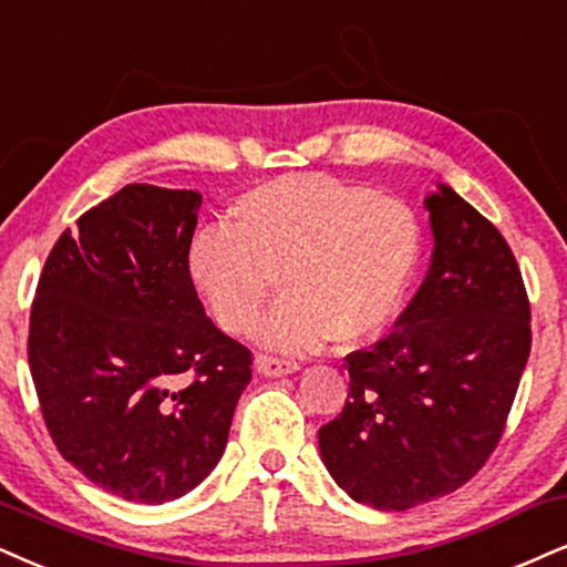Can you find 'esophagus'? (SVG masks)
<instances>
[{
  "label": "esophagus",
  "mask_w": 567,
  "mask_h": 567,
  "mask_svg": "<svg viewBox=\"0 0 567 567\" xmlns=\"http://www.w3.org/2000/svg\"><path fill=\"white\" fill-rule=\"evenodd\" d=\"M257 373L268 375V379H278V375H289L299 370L295 360H284V358H272V354H257L255 360Z\"/></svg>",
  "instance_id": "obj_1"
}]
</instances>
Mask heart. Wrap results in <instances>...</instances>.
I'll return each mask as SVG.
<instances>
[{
	"instance_id": "1",
	"label": "heart",
	"mask_w": 567,
	"mask_h": 567,
	"mask_svg": "<svg viewBox=\"0 0 567 567\" xmlns=\"http://www.w3.org/2000/svg\"><path fill=\"white\" fill-rule=\"evenodd\" d=\"M423 257V234L402 199L320 173L251 186L186 249V276L223 331L251 333L272 289L284 299L262 326L281 352L333 339L362 344L394 323Z\"/></svg>"
}]
</instances>
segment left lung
<instances>
[{
    "instance_id": "obj_1",
    "label": "left lung",
    "mask_w": 567,
    "mask_h": 567,
    "mask_svg": "<svg viewBox=\"0 0 567 567\" xmlns=\"http://www.w3.org/2000/svg\"><path fill=\"white\" fill-rule=\"evenodd\" d=\"M425 209L429 276L389 337L347 354L349 400L318 431L349 497L396 513L484 467L530 352V305L505 236L444 184Z\"/></svg>"
}]
</instances>
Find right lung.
<instances>
[{
    "label": "right lung",
    "mask_w": 567,
    "mask_h": 567,
    "mask_svg": "<svg viewBox=\"0 0 567 567\" xmlns=\"http://www.w3.org/2000/svg\"><path fill=\"white\" fill-rule=\"evenodd\" d=\"M202 194L128 184L49 251L28 365L62 457L128 502L184 497L223 457L251 352L186 276Z\"/></svg>",
    "instance_id": "add662e5"
}]
</instances>
